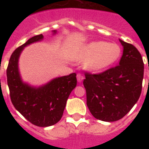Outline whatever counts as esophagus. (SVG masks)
Segmentation results:
<instances>
[{
  "mask_svg": "<svg viewBox=\"0 0 149 149\" xmlns=\"http://www.w3.org/2000/svg\"><path fill=\"white\" fill-rule=\"evenodd\" d=\"M77 81L79 82V83L82 82V80L84 79V77H83V75H82L81 73H78V74L77 75Z\"/></svg>",
  "mask_w": 149,
  "mask_h": 149,
  "instance_id": "1",
  "label": "esophagus"
}]
</instances>
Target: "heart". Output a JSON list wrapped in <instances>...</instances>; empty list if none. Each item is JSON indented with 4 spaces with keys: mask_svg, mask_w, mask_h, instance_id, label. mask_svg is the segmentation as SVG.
<instances>
[{
    "mask_svg": "<svg viewBox=\"0 0 149 149\" xmlns=\"http://www.w3.org/2000/svg\"><path fill=\"white\" fill-rule=\"evenodd\" d=\"M121 54L120 45L104 41L91 42L81 51L74 54L75 58L86 60L85 66L91 72H100L108 69L118 62Z\"/></svg>",
    "mask_w": 149,
    "mask_h": 149,
    "instance_id": "obj_1",
    "label": "heart"
}]
</instances>
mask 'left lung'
Returning a JSON list of instances; mask_svg holds the SVG:
<instances>
[{
    "instance_id": "8db88e82",
    "label": "left lung",
    "mask_w": 149,
    "mask_h": 149,
    "mask_svg": "<svg viewBox=\"0 0 149 149\" xmlns=\"http://www.w3.org/2000/svg\"><path fill=\"white\" fill-rule=\"evenodd\" d=\"M124 49L118 65L99 74L86 72L84 86L86 105L103 121H116L127 114L140 97L144 63L134 45L120 40Z\"/></svg>"
}]
</instances>
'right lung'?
Here are the masks:
<instances>
[{
    "label": "right lung",
    "instance_id": "obj_1",
    "mask_svg": "<svg viewBox=\"0 0 149 149\" xmlns=\"http://www.w3.org/2000/svg\"><path fill=\"white\" fill-rule=\"evenodd\" d=\"M53 35L57 33L52 31ZM41 34L29 38L10 56L7 69V79L13 105L31 124L49 127L60 120L70 93L77 86V74L56 77L40 86H33L22 81L18 70V59L24 48L42 41Z\"/></svg>",
    "mask_w": 149,
    "mask_h": 149
}]
</instances>
